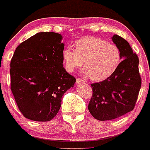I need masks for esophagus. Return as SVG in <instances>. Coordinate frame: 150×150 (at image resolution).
<instances>
[{
	"label": "esophagus",
	"instance_id": "1",
	"mask_svg": "<svg viewBox=\"0 0 150 150\" xmlns=\"http://www.w3.org/2000/svg\"><path fill=\"white\" fill-rule=\"evenodd\" d=\"M85 82V80H83V79H80L78 78L76 79V83L77 84H79V83H84Z\"/></svg>",
	"mask_w": 150,
	"mask_h": 150
}]
</instances>
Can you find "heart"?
Masks as SVG:
<instances>
[{
  "label": "heart",
  "mask_w": 150,
  "mask_h": 150,
  "mask_svg": "<svg viewBox=\"0 0 150 150\" xmlns=\"http://www.w3.org/2000/svg\"><path fill=\"white\" fill-rule=\"evenodd\" d=\"M75 50L65 47L62 52L66 70L72 72L83 65L84 72L94 81H103L117 71L121 52L115 44L93 36H86L75 42Z\"/></svg>",
  "instance_id": "1"
}]
</instances>
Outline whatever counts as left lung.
Returning <instances> with one entry per match:
<instances>
[{"instance_id":"left-lung-1","label":"left lung","mask_w":150,"mask_h":150,"mask_svg":"<svg viewBox=\"0 0 150 150\" xmlns=\"http://www.w3.org/2000/svg\"><path fill=\"white\" fill-rule=\"evenodd\" d=\"M112 39L123 60L109 78L91 84L93 97L88 105L90 114L101 121L114 120L134 110L142 85L137 54L120 36L114 35Z\"/></svg>"}]
</instances>
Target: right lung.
<instances>
[{"mask_svg": "<svg viewBox=\"0 0 150 150\" xmlns=\"http://www.w3.org/2000/svg\"><path fill=\"white\" fill-rule=\"evenodd\" d=\"M62 35L38 33L23 41L11 61V90L25 117L47 122L56 116L64 93L76 79L64 68Z\"/></svg>", "mask_w": 150, "mask_h": 150, "instance_id": "add662e5", "label": "right lung"}]
</instances>
